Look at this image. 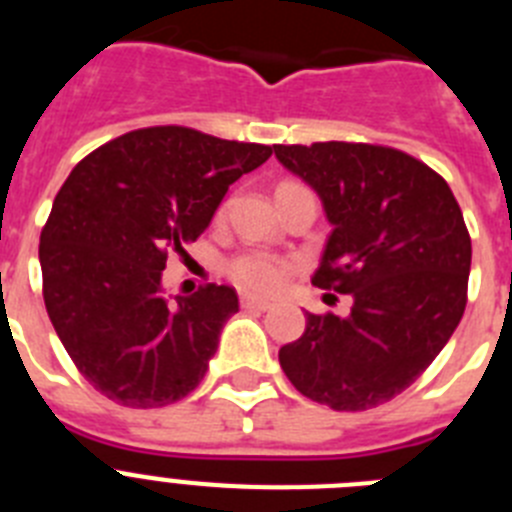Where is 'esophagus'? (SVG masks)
Listing matches in <instances>:
<instances>
[{"mask_svg":"<svg viewBox=\"0 0 512 512\" xmlns=\"http://www.w3.org/2000/svg\"><path fill=\"white\" fill-rule=\"evenodd\" d=\"M241 307H246V310H271V300H264V297H253V295H243L241 297Z\"/></svg>","mask_w":512,"mask_h":512,"instance_id":"34e87169","label":"esophagus"}]
</instances>
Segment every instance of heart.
I'll list each match as a JSON object with an SVG mask.
<instances>
[{
    "mask_svg": "<svg viewBox=\"0 0 512 512\" xmlns=\"http://www.w3.org/2000/svg\"><path fill=\"white\" fill-rule=\"evenodd\" d=\"M287 187H295V182L279 184V189ZM287 271V261L266 251H241L228 261L230 279L241 289L256 292V295H266V292H274V289L282 287L284 279H287Z\"/></svg>",
    "mask_w": 512,
    "mask_h": 512,
    "instance_id": "obj_1",
    "label": "heart"
}]
</instances>
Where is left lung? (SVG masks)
Segmentation results:
<instances>
[{"label":"left lung","mask_w":512,"mask_h":512,"mask_svg":"<svg viewBox=\"0 0 512 512\" xmlns=\"http://www.w3.org/2000/svg\"><path fill=\"white\" fill-rule=\"evenodd\" d=\"M323 200L333 233L312 284L351 312H307L279 364L297 392L333 410L377 408L433 364L467 307L472 238L441 174L377 143L274 146Z\"/></svg>","instance_id":"1"}]
</instances>
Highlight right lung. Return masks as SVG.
<instances>
[{
    "mask_svg": "<svg viewBox=\"0 0 512 512\" xmlns=\"http://www.w3.org/2000/svg\"><path fill=\"white\" fill-rule=\"evenodd\" d=\"M269 156L261 143L156 125L76 164L40 233V269L48 318L94 390L125 408H164L202 382L238 295L205 284L171 307L161 271Z\"/></svg>",
    "mask_w": 512,
    "mask_h": 512,
    "instance_id": "1",
    "label": "right lung"
}]
</instances>
